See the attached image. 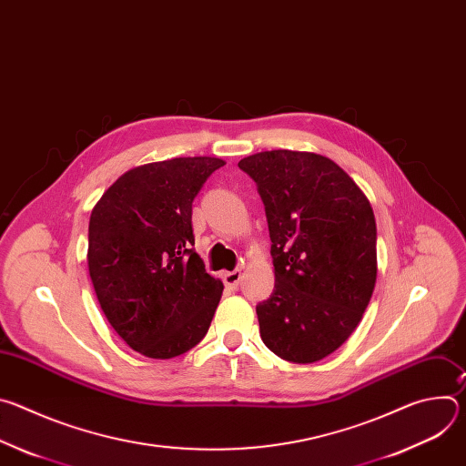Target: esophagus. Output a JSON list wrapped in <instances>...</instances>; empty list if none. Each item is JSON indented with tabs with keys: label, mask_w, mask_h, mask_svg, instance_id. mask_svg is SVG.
I'll use <instances>...</instances> for the list:
<instances>
[{
	"label": "esophagus",
	"mask_w": 466,
	"mask_h": 466,
	"mask_svg": "<svg viewBox=\"0 0 466 466\" xmlns=\"http://www.w3.org/2000/svg\"><path fill=\"white\" fill-rule=\"evenodd\" d=\"M223 282H225V286L227 288H230V289H236L238 286H239V282H241V271H228V273H223Z\"/></svg>",
	"instance_id": "esophagus-1"
}]
</instances>
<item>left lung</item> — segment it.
Here are the masks:
<instances>
[{
  "instance_id": "obj_1",
  "label": "left lung",
  "mask_w": 466,
  "mask_h": 466,
  "mask_svg": "<svg viewBox=\"0 0 466 466\" xmlns=\"http://www.w3.org/2000/svg\"><path fill=\"white\" fill-rule=\"evenodd\" d=\"M268 216L275 289L256 306L271 352L313 363L360 324L376 284V221L369 198L315 153L263 151L239 160Z\"/></svg>"
}]
</instances>
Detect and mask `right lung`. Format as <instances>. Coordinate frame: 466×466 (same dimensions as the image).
Instances as JSON below:
<instances>
[{"mask_svg":"<svg viewBox=\"0 0 466 466\" xmlns=\"http://www.w3.org/2000/svg\"><path fill=\"white\" fill-rule=\"evenodd\" d=\"M221 158L153 162L121 175L88 225V271L99 306L132 349L177 358L201 343L223 293L193 248L191 205Z\"/></svg>","mask_w":466,"mask_h":466,"instance_id":"obj_1","label":"right lung"}]
</instances>
